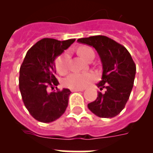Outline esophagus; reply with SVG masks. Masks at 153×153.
I'll return each mask as SVG.
<instances>
[{
    "mask_svg": "<svg viewBox=\"0 0 153 153\" xmlns=\"http://www.w3.org/2000/svg\"><path fill=\"white\" fill-rule=\"evenodd\" d=\"M83 89H72L71 92H79V91H83Z\"/></svg>",
    "mask_w": 153,
    "mask_h": 153,
    "instance_id": "1",
    "label": "esophagus"
}]
</instances>
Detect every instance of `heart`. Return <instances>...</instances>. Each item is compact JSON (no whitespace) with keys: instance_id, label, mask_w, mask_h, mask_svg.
Here are the masks:
<instances>
[{"instance_id":"obj_1","label":"heart","mask_w":153,"mask_h":153,"mask_svg":"<svg viewBox=\"0 0 153 153\" xmlns=\"http://www.w3.org/2000/svg\"><path fill=\"white\" fill-rule=\"evenodd\" d=\"M77 52L81 57L88 61L93 59L95 53L91 47L83 46L78 48ZM69 53L67 52L63 53L58 56L55 60V67L58 73L61 75L65 74L68 70ZM95 77L90 73H73L67 76L63 81V86L70 89H83L88 86Z\"/></svg>"}]
</instances>
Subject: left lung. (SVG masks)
I'll list each match as a JSON object with an SVG mask.
<instances>
[{
  "label": "left lung",
  "instance_id": "left-lung-1",
  "mask_svg": "<svg viewBox=\"0 0 153 153\" xmlns=\"http://www.w3.org/2000/svg\"><path fill=\"white\" fill-rule=\"evenodd\" d=\"M81 44L92 46L100 57L102 79L97 83L100 90L96 100L87 105L93 113L101 118H113L125 107L134 83L136 64L126 48L106 36L78 39Z\"/></svg>",
  "mask_w": 153,
  "mask_h": 153
}]
</instances>
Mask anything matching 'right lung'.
Returning a JSON list of instances; mask_svg holds the SVG:
<instances>
[{
	"label": "right lung",
	"instance_id": "right-lung-1",
	"mask_svg": "<svg viewBox=\"0 0 153 153\" xmlns=\"http://www.w3.org/2000/svg\"><path fill=\"white\" fill-rule=\"evenodd\" d=\"M76 39L44 38L30 47L20 68L19 88L30 114L37 121L51 123L60 118L68 106L69 89L53 90L59 84L54 60Z\"/></svg>",
	"mask_w": 153,
	"mask_h": 153
}]
</instances>
